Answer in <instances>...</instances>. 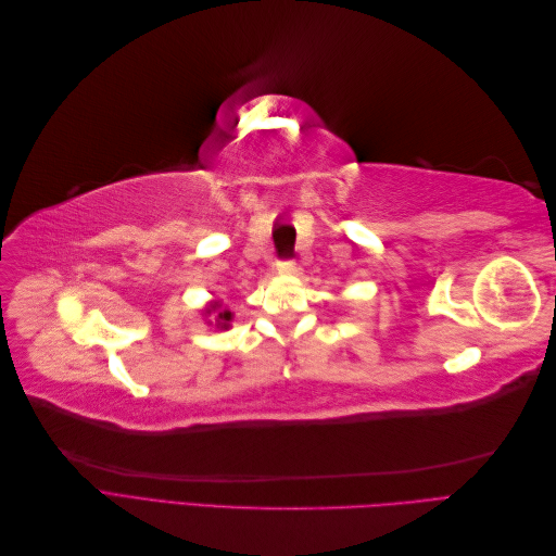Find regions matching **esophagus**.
<instances>
[{"instance_id": "1", "label": "esophagus", "mask_w": 556, "mask_h": 556, "mask_svg": "<svg viewBox=\"0 0 556 556\" xmlns=\"http://www.w3.org/2000/svg\"><path fill=\"white\" fill-rule=\"evenodd\" d=\"M276 271L282 274V276L296 274V264H294V260H278V262H276Z\"/></svg>"}]
</instances>
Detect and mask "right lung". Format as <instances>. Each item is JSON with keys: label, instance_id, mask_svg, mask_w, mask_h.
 Wrapping results in <instances>:
<instances>
[{"label": "right lung", "instance_id": "add662e5", "mask_svg": "<svg viewBox=\"0 0 556 556\" xmlns=\"http://www.w3.org/2000/svg\"><path fill=\"white\" fill-rule=\"evenodd\" d=\"M217 319H220V323L227 327V323L231 319V313L229 311H223V313H217Z\"/></svg>", "mask_w": 556, "mask_h": 556}]
</instances>
